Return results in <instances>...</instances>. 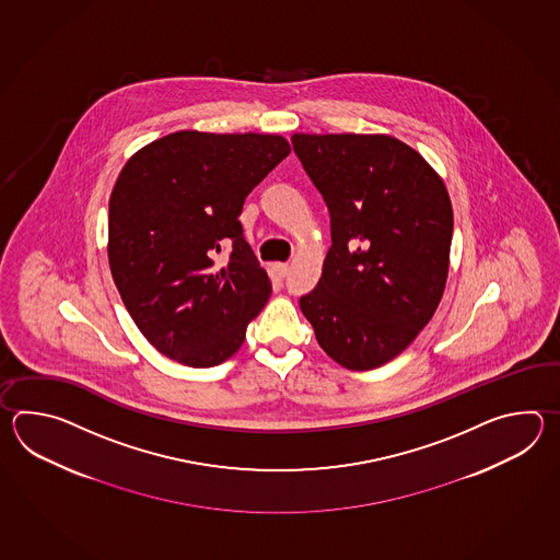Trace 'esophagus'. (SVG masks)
Instances as JSON below:
<instances>
[{
	"label": "esophagus",
	"instance_id": "34e87169",
	"mask_svg": "<svg viewBox=\"0 0 560 560\" xmlns=\"http://www.w3.org/2000/svg\"><path fill=\"white\" fill-rule=\"evenodd\" d=\"M276 275L280 276V278H284L288 272H290V266L288 264H275Z\"/></svg>",
	"mask_w": 560,
	"mask_h": 560
}]
</instances>
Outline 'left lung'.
Instances as JSON below:
<instances>
[{
	"label": "left lung",
	"mask_w": 560,
	"mask_h": 560,
	"mask_svg": "<svg viewBox=\"0 0 560 560\" xmlns=\"http://www.w3.org/2000/svg\"><path fill=\"white\" fill-rule=\"evenodd\" d=\"M292 145L330 212L332 246L300 298L316 340L348 370L390 362L441 304L453 203L441 176L384 133H294Z\"/></svg>",
	"instance_id": "1"
}]
</instances>
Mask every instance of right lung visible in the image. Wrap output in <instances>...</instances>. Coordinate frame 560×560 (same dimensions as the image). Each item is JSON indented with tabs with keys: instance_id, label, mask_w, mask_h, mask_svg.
<instances>
[{
	"instance_id": "obj_1",
	"label": "right lung",
	"mask_w": 560,
	"mask_h": 560,
	"mask_svg": "<svg viewBox=\"0 0 560 560\" xmlns=\"http://www.w3.org/2000/svg\"><path fill=\"white\" fill-rule=\"evenodd\" d=\"M288 154L276 133L184 130L121 167L109 196V270L131 320L164 357L210 369L238 352L272 290L238 215ZM226 245L220 267L214 254Z\"/></svg>"
}]
</instances>
